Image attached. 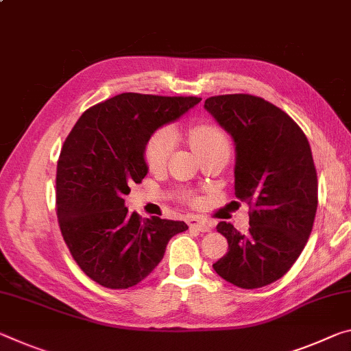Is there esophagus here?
Wrapping results in <instances>:
<instances>
[{
  "instance_id": "obj_1",
  "label": "esophagus",
  "mask_w": 351,
  "mask_h": 351,
  "mask_svg": "<svg viewBox=\"0 0 351 351\" xmlns=\"http://www.w3.org/2000/svg\"><path fill=\"white\" fill-rule=\"evenodd\" d=\"M189 226L192 228V230H198L202 232H208L210 230V223H208V221L199 219V217H191L189 219Z\"/></svg>"
}]
</instances>
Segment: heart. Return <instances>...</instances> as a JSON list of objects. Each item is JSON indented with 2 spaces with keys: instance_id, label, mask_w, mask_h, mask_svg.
I'll list each match as a JSON object with an SVG mask.
<instances>
[{
  "instance_id": "1",
  "label": "heart",
  "mask_w": 351,
  "mask_h": 351,
  "mask_svg": "<svg viewBox=\"0 0 351 351\" xmlns=\"http://www.w3.org/2000/svg\"><path fill=\"white\" fill-rule=\"evenodd\" d=\"M189 141L199 156L217 148L230 149V137L220 126L213 123H198L189 128ZM175 149V136L170 130H159L149 137L145 148V159L153 171L162 170Z\"/></svg>"
}]
</instances>
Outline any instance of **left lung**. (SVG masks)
Segmentation results:
<instances>
[{
  "label": "left lung",
  "instance_id": "obj_1",
  "mask_svg": "<svg viewBox=\"0 0 351 351\" xmlns=\"http://www.w3.org/2000/svg\"><path fill=\"white\" fill-rule=\"evenodd\" d=\"M204 109L234 141L236 197L250 206L245 234L226 221L217 225L228 253L213 267L237 287H264L291 270L313 231L317 171L309 142L285 110L264 98L210 97Z\"/></svg>",
  "mask_w": 351,
  "mask_h": 351
}]
</instances>
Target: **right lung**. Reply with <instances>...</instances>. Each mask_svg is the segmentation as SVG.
Returning <instances> with one entry per match:
<instances>
[{
  "label": "right lung",
  "mask_w": 351,
  "mask_h": 351,
  "mask_svg": "<svg viewBox=\"0 0 351 351\" xmlns=\"http://www.w3.org/2000/svg\"><path fill=\"white\" fill-rule=\"evenodd\" d=\"M202 101L198 97L120 93L87 109L65 138L56 171L59 228L80 269L98 285L128 289L164 258L184 221L128 213L131 186L148 173L153 132Z\"/></svg>",
  "instance_id": "1"
}]
</instances>
